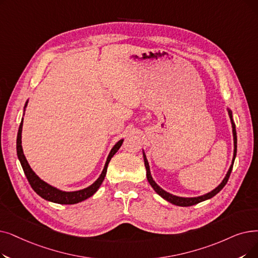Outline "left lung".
I'll list each match as a JSON object with an SVG mask.
<instances>
[{
	"instance_id": "8db88e82",
	"label": "left lung",
	"mask_w": 258,
	"mask_h": 258,
	"mask_svg": "<svg viewBox=\"0 0 258 258\" xmlns=\"http://www.w3.org/2000/svg\"><path fill=\"white\" fill-rule=\"evenodd\" d=\"M228 111H229V116H230V119H231V123H232V132H233V140H234V153H233V159H232V164L230 166V169L226 175V177L223 178V180L221 181V183L215 187L213 191L205 194V195H201V196H198V197H179V196H176V195H173V194H170L167 193L166 191H164L163 188H161L158 184H157L154 179L151 175V171H150V165H149V162H148V159H147V156H145L144 152H143V159H144V165H145V169H147V177H148V181L150 182V184L152 185V187L155 189V192L158 194L159 196H161L163 199H165L166 201H169V203L175 205V206H179V207H191V206H194V205H197L199 203H201V201H205V200H208L212 197H214L217 193H219L221 189L223 188V186H225L229 180V177L231 175V172H232V169H233V164H234V160H235V157H236V152H237V136H236V128H235V123L233 121V116H232V111L228 108Z\"/></svg>"
}]
</instances>
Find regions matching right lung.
Returning <instances> with one entry per match:
<instances>
[{"instance_id": "1", "label": "right lung", "mask_w": 258, "mask_h": 258, "mask_svg": "<svg viewBox=\"0 0 258 258\" xmlns=\"http://www.w3.org/2000/svg\"><path fill=\"white\" fill-rule=\"evenodd\" d=\"M27 103H28V100L26 101L24 108L27 106ZM22 127H23V119H22V121H21V124L19 126V132H18L17 154H18V158L21 162V165H22V167H23V171L27 178V180H28L29 184L31 185L33 191H35L39 196H41L45 200L51 201V203L60 204V205H75L78 203H81V201L93 196L98 191V188L100 187V185H101V183L104 180V177H105L106 171H107V165L111 159V157H113L117 153V151L120 149V147L122 145V142H123V139L119 140L114 145V148L110 150L101 175L99 176V178L92 185H89L83 189H79V191L65 192V191H61V189L46 183L45 181H43L42 179L31 170V167L28 164L25 156H24L23 149H22Z\"/></svg>"}]
</instances>
